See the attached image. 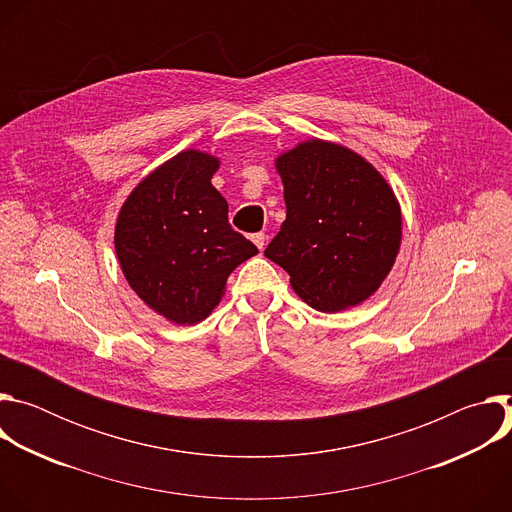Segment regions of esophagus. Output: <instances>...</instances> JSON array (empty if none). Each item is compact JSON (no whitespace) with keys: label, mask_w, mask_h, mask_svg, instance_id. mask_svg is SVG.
<instances>
[{"label":"esophagus","mask_w":512,"mask_h":512,"mask_svg":"<svg viewBox=\"0 0 512 512\" xmlns=\"http://www.w3.org/2000/svg\"><path fill=\"white\" fill-rule=\"evenodd\" d=\"M251 241L263 251V247H265V233H255V235H251Z\"/></svg>","instance_id":"obj_1"}]
</instances>
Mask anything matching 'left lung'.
I'll return each instance as SVG.
<instances>
[{"label": "left lung", "mask_w": 512, "mask_h": 512, "mask_svg": "<svg viewBox=\"0 0 512 512\" xmlns=\"http://www.w3.org/2000/svg\"><path fill=\"white\" fill-rule=\"evenodd\" d=\"M285 221L265 257L320 312L371 298L401 247V208L387 180L344 145L310 139L281 154Z\"/></svg>", "instance_id": "8db88e82"}]
</instances>
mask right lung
<instances>
[{
	"instance_id": "add662e5",
	"label": "right lung",
	"mask_w": 512,
	"mask_h": 512,
	"mask_svg": "<svg viewBox=\"0 0 512 512\" xmlns=\"http://www.w3.org/2000/svg\"><path fill=\"white\" fill-rule=\"evenodd\" d=\"M218 158L186 150L145 176L123 202L115 253L135 294L174 324H196L221 302L227 277L257 255L229 225L210 180Z\"/></svg>"
}]
</instances>
